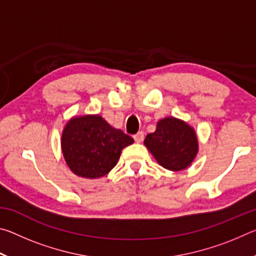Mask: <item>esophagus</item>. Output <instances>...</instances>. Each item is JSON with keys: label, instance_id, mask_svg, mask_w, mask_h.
Masks as SVG:
<instances>
[{"label": "esophagus", "instance_id": "34e87169", "mask_svg": "<svg viewBox=\"0 0 256 256\" xmlns=\"http://www.w3.org/2000/svg\"><path fill=\"white\" fill-rule=\"evenodd\" d=\"M133 138H134V140H136V142H138V144H140V142L144 141V132H138Z\"/></svg>", "mask_w": 256, "mask_h": 256}]
</instances>
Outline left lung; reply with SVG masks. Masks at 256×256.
Masks as SVG:
<instances>
[{
  "instance_id": "obj_1",
  "label": "left lung",
  "mask_w": 256,
  "mask_h": 256,
  "mask_svg": "<svg viewBox=\"0 0 256 256\" xmlns=\"http://www.w3.org/2000/svg\"><path fill=\"white\" fill-rule=\"evenodd\" d=\"M144 144L160 166L172 172L186 170L198 152L196 130L172 116L160 120L156 131L146 136Z\"/></svg>"
}]
</instances>
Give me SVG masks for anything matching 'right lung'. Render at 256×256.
<instances>
[{"label":"right lung","mask_w":256,"mask_h":256,"mask_svg":"<svg viewBox=\"0 0 256 256\" xmlns=\"http://www.w3.org/2000/svg\"><path fill=\"white\" fill-rule=\"evenodd\" d=\"M134 142L100 115L73 116L60 138L64 160L73 174L88 180L107 175L118 164L122 150Z\"/></svg>","instance_id":"add662e5"}]
</instances>
